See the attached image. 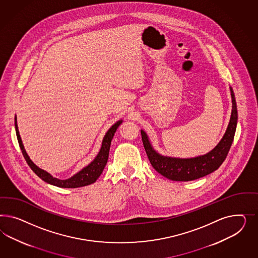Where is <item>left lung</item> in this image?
<instances>
[{
    "label": "left lung",
    "instance_id": "left-lung-1",
    "mask_svg": "<svg viewBox=\"0 0 258 258\" xmlns=\"http://www.w3.org/2000/svg\"><path fill=\"white\" fill-rule=\"evenodd\" d=\"M233 109L226 133L219 145L209 153L191 159H179L160 155L152 149L149 138L144 131H141L142 141L149 162L158 173L165 178L177 181H189L204 177L217 170L226 159L234 140L237 123V109L233 89L230 88Z\"/></svg>",
    "mask_w": 258,
    "mask_h": 258
}]
</instances>
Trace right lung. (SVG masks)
Wrapping results in <instances>:
<instances>
[{"label": "right lung", "instance_id": "right-lung-1", "mask_svg": "<svg viewBox=\"0 0 258 258\" xmlns=\"http://www.w3.org/2000/svg\"><path fill=\"white\" fill-rule=\"evenodd\" d=\"M121 123H122V120L118 121L109 128L108 133H106V135L103 139V142H102L100 151L91 164H89L86 167H84L81 171L78 172L76 175L71 177L70 179L59 180V179L54 178L48 172L40 169L30 160V158L27 155V153L24 149V145H23V142L21 139L19 130H18L17 117H15L16 134H17L18 142H19L20 148H21V150L23 152V155H24L26 163L30 166L32 170L35 172V174H37V176H39L41 180H44L47 183H50V184L57 186V187L63 188H77L86 186V185H89L91 183H94V181L98 179V177L101 175L102 172L104 170V167L108 162L109 148H110V143L112 140V137H113L114 133L116 132L118 126Z\"/></svg>", "mask_w": 258, "mask_h": 258}]
</instances>
